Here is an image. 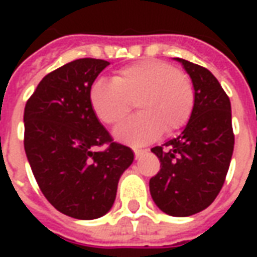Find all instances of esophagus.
Masks as SVG:
<instances>
[{
	"instance_id": "esophagus-1",
	"label": "esophagus",
	"mask_w": 257,
	"mask_h": 257,
	"mask_svg": "<svg viewBox=\"0 0 257 257\" xmlns=\"http://www.w3.org/2000/svg\"><path fill=\"white\" fill-rule=\"evenodd\" d=\"M134 153H135V158L138 160V158H140V157L145 154L146 150H142V149H134Z\"/></svg>"
}]
</instances>
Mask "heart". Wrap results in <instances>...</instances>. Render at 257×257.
<instances>
[{"mask_svg": "<svg viewBox=\"0 0 257 257\" xmlns=\"http://www.w3.org/2000/svg\"><path fill=\"white\" fill-rule=\"evenodd\" d=\"M89 103L104 125H118L132 107L139 114L115 131L117 139L129 145H146L162 132L182 131L193 117L195 89L191 79L161 60H142L118 68L111 81L92 84Z\"/></svg>", "mask_w": 257, "mask_h": 257, "instance_id": "1", "label": "heart"}]
</instances>
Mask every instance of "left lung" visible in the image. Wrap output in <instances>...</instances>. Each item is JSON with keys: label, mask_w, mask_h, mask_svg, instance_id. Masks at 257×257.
Listing matches in <instances>:
<instances>
[{"label": "left lung", "mask_w": 257, "mask_h": 257, "mask_svg": "<svg viewBox=\"0 0 257 257\" xmlns=\"http://www.w3.org/2000/svg\"><path fill=\"white\" fill-rule=\"evenodd\" d=\"M195 89L193 117L176 139L151 151L161 168L150 179L157 206L171 216H190L208 208L226 180L234 150L230 99L208 68L178 59Z\"/></svg>", "instance_id": "1"}]
</instances>
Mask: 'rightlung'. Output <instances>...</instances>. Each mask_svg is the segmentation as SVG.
Here are the masks:
<instances>
[{
  "instance_id": "1",
  "label": "right lung",
  "mask_w": 257,
  "mask_h": 257,
  "mask_svg": "<svg viewBox=\"0 0 257 257\" xmlns=\"http://www.w3.org/2000/svg\"><path fill=\"white\" fill-rule=\"evenodd\" d=\"M108 64L86 58L53 70L25 107V150L38 187L74 219L106 215L134 162V151L112 140L90 107V86Z\"/></svg>"
}]
</instances>
